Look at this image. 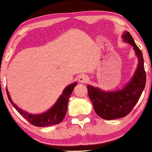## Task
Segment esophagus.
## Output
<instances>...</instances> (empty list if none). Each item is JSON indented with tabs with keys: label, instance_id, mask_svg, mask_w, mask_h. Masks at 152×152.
<instances>
[{
	"label": "esophagus",
	"instance_id": "esophagus-1",
	"mask_svg": "<svg viewBox=\"0 0 152 152\" xmlns=\"http://www.w3.org/2000/svg\"><path fill=\"white\" fill-rule=\"evenodd\" d=\"M78 81L80 83H86L88 81V77L85 75H80L78 78Z\"/></svg>",
	"mask_w": 152,
	"mask_h": 152
}]
</instances>
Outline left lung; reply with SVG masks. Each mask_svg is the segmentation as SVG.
I'll return each instance as SVG.
<instances>
[{"mask_svg":"<svg viewBox=\"0 0 152 152\" xmlns=\"http://www.w3.org/2000/svg\"><path fill=\"white\" fill-rule=\"evenodd\" d=\"M122 37L124 42L132 46L138 59L137 69L129 83L121 90L115 91H104L99 87L87 85L88 95L94 111L107 120L122 118L129 115L140 98L146 85V72L142 51L129 32H124Z\"/></svg>","mask_w":152,"mask_h":152,"instance_id":"left-lung-1","label":"left lung"}]
</instances>
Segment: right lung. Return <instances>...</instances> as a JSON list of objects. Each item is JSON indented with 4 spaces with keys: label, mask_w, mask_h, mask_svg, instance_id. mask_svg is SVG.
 Here are the masks:
<instances>
[{
    "label": "right lung",
    "mask_w": 152,
    "mask_h": 152,
    "mask_svg": "<svg viewBox=\"0 0 152 152\" xmlns=\"http://www.w3.org/2000/svg\"><path fill=\"white\" fill-rule=\"evenodd\" d=\"M77 85V83L75 82V83L67 85L64 89L62 94L59 97L58 100L51 108H50L49 110L43 113L35 114V115L28 113L18 107L12 101L7 88L6 92L9 101L10 102L13 107L19 112L20 115H22L30 124L35 126H48L59 124L63 120L64 117H65L66 113H67L69 99L73 90H74V87Z\"/></svg>",
    "instance_id": "1"
}]
</instances>
